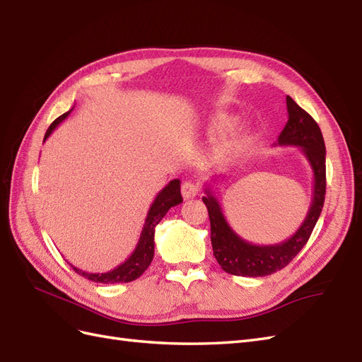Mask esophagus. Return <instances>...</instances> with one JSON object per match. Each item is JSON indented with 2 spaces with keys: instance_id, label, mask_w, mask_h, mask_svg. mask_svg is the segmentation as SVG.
Returning <instances> with one entry per match:
<instances>
[{
  "instance_id": "1",
  "label": "esophagus",
  "mask_w": 362,
  "mask_h": 362,
  "mask_svg": "<svg viewBox=\"0 0 362 362\" xmlns=\"http://www.w3.org/2000/svg\"><path fill=\"white\" fill-rule=\"evenodd\" d=\"M199 185L197 183H194V182H183V185H182V195H183V199L185 200H188V199H194L195 195L199 194Z\"/></svg>"
}]
</instances>
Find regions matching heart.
<instances>
[{
  "label": "heart",
  "mask_w": 362,
  "mask_h": 362,
  "mask_svg": "<svg viewBox=\"0 0 362 362\" xmlns=\"http://www.w3.org/2000/svg\"><path fill=\"white\" fill-rule=\"evenodd\" d=\"M233 119L232 117L229 115H223L220 118H216V121L214 122V130H223V129H227L229 126H232L233 124ZM252 135H250V130L247 127H243L240 129L238 133H235L233 138L226 144L224 148H223V153H227V154H233L236 151L243 150L247 144H249Z\"/></svg>",
  "instance_id": "b5f03b06"
}]
</instances>
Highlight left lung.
Here are the masks:
<instances>
[{"mask_svg": "<svg viewBox=\"0 0 362 362\" xmlns=\"http://www.w3.org/2000/svg\"><path fill=\"white\" fill-rule=\"evenodd\" d=\"M288 121L277 138L276 146L300 147L314 173L313 203L302 226L296 233L279 244L256 245L244 241L233 232L223 214L221 204L211 188H206L203 203L211 220V241L215 259L229 274L244 277H262L273 274L290 264L303 249L311 236L326 194V147L318 124L297 103L286 97Z\"/></svg>", "mask_w": 362, "mask_h": 362, "instance_id": "8db88e82", "label": "left lung"}]
</instances>
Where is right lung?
Here are the masks:
<instances>
[{"label": "right lung", "instance_id": "obj_1", "mask_svg": "<svg viewBox=\"0 0 362 362\" xmlns=\"http://www.w3.org/2000/svg\"><path fill=\"white\" fill-rule=\"evenodd\" d=\"M69 112L64 113V115H60L57 119L51 122V126L45 133L44 141L51 135V133H53V130L59 126V124L69 115ZM182 202L183 199L180 194V180L174 179L156 195V199H154L153 204L150 206L146 223H144L142 232L139 236V241L135 247V250H133V253L129 256V259H126L121 265L106 273H88V272L80 270V268L74 265H71L72 270L78 273L80 276L89 279V281L98 282V284H127V282L135 281V279H138L144 272L147 270L148 265L153 261L154 229H156V226L163 218L165 214H167L173 206H177Z\"/></svg>", "mask_w": 362, "mask_h": 362}]
</instances>
